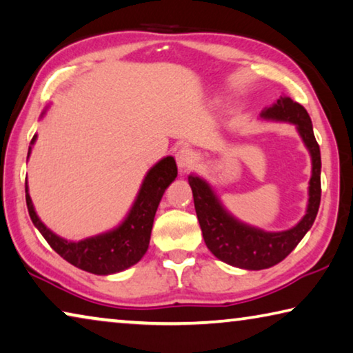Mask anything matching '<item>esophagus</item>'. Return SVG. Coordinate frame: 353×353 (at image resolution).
<instances>
[{"label":"esophagus","mask_w":353,"mask_h":353,"mask_svg":"<svg viewBox=\"0 0 353 353\" xmlns=\"http://www.w3.org/2000/svg\"><path fill=\"white\" fill-rule=\"evenodd\" d=\"M176 161H177L179 170H188V168H192L194 163H196V154H194L192 149L182 148L177 150Z\"/></svg>","instance_id":"esophagus-1"}]
</instances>
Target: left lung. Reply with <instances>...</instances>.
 Returning a JSON list of instances; mask_svg holds the SVG:
<instances>
[{
	"label": "left lung",
	"instance_id": "1",
	"mask_svg": "<svg viewBox=\"0 0 353 353\" xmlns=\"http://www.w3.org/2000/svg\"><path fill=\"white\" fill-rule=\"evenodd\" d=\"M261 117L265 121L294 124L306 149L310 150L312 165L307 187L310 198L306 214L297 225L279 232H268L250 226L229 214L209 182L199 176H188L194 209L207 248L220 261L245 270H262L281 262L310 231L321 205V149L312 132V122L307 111L290 97L283 96L276 100V103L262 110Z\"/></svg>",
	"mask_w": 353,
	"mask_h": 353
}]
</instances>
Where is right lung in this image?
I'll list each match as a JSON object with an SVG mask.
<instances>
[{"label": "right lung", "instance_id": "add662e5", "mask_svg": "<svg viewBox=\"0 0 353 353\" xmlns=\"http://www.w3.org/2000/svg\"><path fill=\"white\" fill-rule=\"evenodd\" d=\"M36 139L37 135L31 139L28 159H30ZM176 177V160L172 157L161 159L144 176L137 198L121 225L111 229V231L78 240V242L56 236L53 231H50L43 225L36 214L30 193H28V182L25 183L26 205L31 221L34 223V226L47 240L50 247L63 259L81 268V270L94 273V275H113V273L135 265L146 254L157 207L160 204L165 190L170 187V183Z\"/></svg>", "mask_w": 353, "mask_h": 353}]
</instances>
